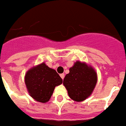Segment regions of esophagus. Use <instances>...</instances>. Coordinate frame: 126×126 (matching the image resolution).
Returning a JSON list of instances; mask_svg holds the SVG:
<instances>
[{
  "label": "esophagus",
  "mask_w": 126,
  "mask_h": 126,
  "mask_svg": "<svg viewBox=\"0 0 126 126\" xmlns=\"http://www.w3.org/2000/svg\"><path fill=\"white\" fill-rule=\"evenodd\" d=\"M60 76H61V78L62 79H64V74H60Z\"/></svg>",
  "instance_id": "esophagus-1"
}]
</instances>
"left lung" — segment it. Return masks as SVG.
I'll return each mask as SVG.
<instances>
[{"mask_svg":"<svg viewBox=\"0 0 126 126\" xmlns=\"http://www.w3.org/2000/svg\"><path fill=\"white\" fill-rule=\"evenodd\" d=\"M97 80V73L92 65L76 61L65 75L63 84L69 96L74 101L80 102L91 96Z\"/></svg>","mask_w":126,"mask_h":126,"instance_id":"1","label":"left lung"}]
</instances>
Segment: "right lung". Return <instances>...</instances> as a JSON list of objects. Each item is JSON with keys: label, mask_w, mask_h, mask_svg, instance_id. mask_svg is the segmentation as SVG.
<instances>
[{"label": "right lung", "mask_w": 126, "mask_h": 126, "mask_svg": "<svg viewBox=\"0 0 126 126\" xmlns=\"http://www.w3.org/2000/svg\"><path fill=\"white\" fill-rule=\"evenodd\" d=\"M24 82L31 97L45 103L50 99L55 86L62 84V79L55 70L42 62L26 73Z\"/></svg>", "instance_id": "obj_1"}]
</instances>
